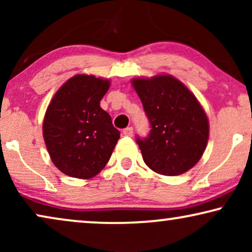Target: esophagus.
Segmentation results:
<instances>
[{"mask_svg": "<svg viewBox=\"0 0 252 252\" xmlns=\"http://www.w3.org/2000/svg\"><path fill=\"white\" fill-rule=\"evenodd\" d=\"M123 133L125 136H132L133 135V127H127V128L123 130Z\"/></svg>", "mask_w": 252, "mask_h": 252, "instance_id": "1", "label": "esophagus"}]
</instances>
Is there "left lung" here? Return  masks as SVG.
Listing matches in <instances>:
<instances>
[{"mask_svg":"<svg viewBox=\"0 0 252 252\" xmlns=\"http://www.w3.org/2000/svg\"><path fill=\"white\" fill-rule=\"evenodd\" d=\"M132 85L151 127L146 139L136 137L144 163L170 177L190 170L209 140V120L197 98L170 74L136 78Z\"/></svg>","mask_w":252,"mask_h":252,"instance_id":"left-lung-1","label":"left lung"}]
</instances>
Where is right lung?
I'll return each mask as SVG.
<instances>
[{"mask_svg":"<svg viewBox=\"0 0 252 252\" xmlns=\"http://www.w3.org/2000/svg\"><path fill=\"white\" fill-rule=\"evenodd\" d=\"M108 79L77 74L56 92L43 119V139L51 160L72 178L91 179L108 163L120 132L99 102Z\"/></svg>","mask_w":252,"mask_h":252,"instance_id":"obj_1","label":"right lung"}]
</instances>
